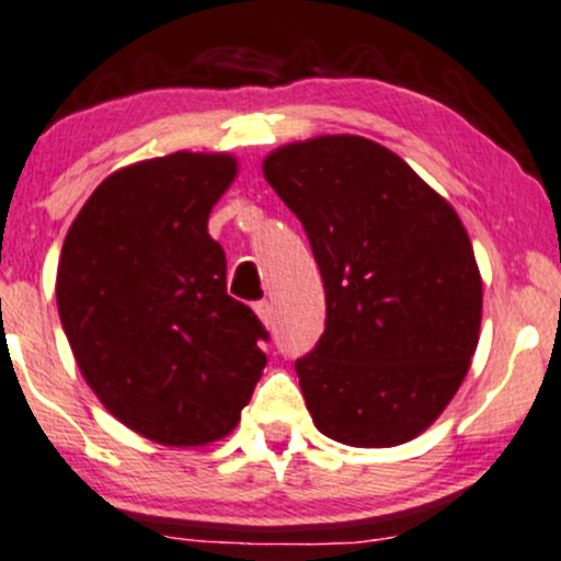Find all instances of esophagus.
I'll use <instances>...</instances> for the list:
<instances>
[{"mask_svg":"<svg viewBox=\"0 0 561 561\" xmlns=\"http://www.w3.org/2000/svg\"><path fill=\"white\" fill-rule=\"evenodd\" d=\"M256 316H259V321H262L264 327H267V329H273V327H275V310H273V302H259V305H256Z\"/></svg>","mask_w":561,"mask_h":561,"instance_id":"obj_1","label":"esophagus"}]
</instances>
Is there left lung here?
<instances>
[{
  "mask_svg": "<svg viewBox=\"0 0 561 561\" xmlns=\"http://www.w3.org/2000/svg\"><path fill=\"white\" fill-rule=\"evenodd\" d=\"M262 171L302 221L327 291V329L294 364L312 423L347 447L412 442L479 345L481 275L466 227L369 138L286 144Z\"/></svg>",
  "mask_w": 561,
  "mask_h": 561,
  "instance_id": "obj_1",
  "label": "left lung"
}]
</instances>
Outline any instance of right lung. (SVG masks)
<instances>
[{
  "mask_svg": "<svg viewBox=\"0 0 561 561\" xmlns=\"http://www.w3.org/2000/svg\"><path fill=\"white\" fill-rule=\"evenodd\" d=\"M230 154L173 152L112 173L66 232L56 299L85 382L130 431L203 447L238 425L267 355L262 321L227 294L208 214Z\"/></svg>",
  "mask_w": 561,
  "mask_h": 561,
  "instance_id": "add662e5",
  "label": "right lung"
}]
</instances>
